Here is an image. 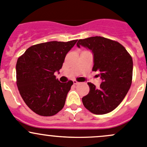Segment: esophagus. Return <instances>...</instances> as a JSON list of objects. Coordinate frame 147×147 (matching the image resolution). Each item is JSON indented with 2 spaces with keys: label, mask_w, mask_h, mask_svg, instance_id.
Instances as JSON below:
<instances>
[{
  "label": "esophagus",
  "mask_w": 147,
  "mask_h": 147,
  "mask_svg": "<svg viewBox=\"0 0 147 147\" xmlns=\"http://www.w3.org/2000/svg\"><path fill=\"white\" fill-rule=\"evenodd\" d=\"M73 83H74V84H78L80 82H78V81H76V80H73Z\"/></svg>",
  "instance_id": "obj_1"
}]
</instances>
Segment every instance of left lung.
<instances>
[{"label": "left lung", "instance_id": "1", "mask_svg": "<svg viewBox=\"0 0 147 147\" xmlns=\"http://www.w3.org/2000/svg\"><path fill=\"white\" fill-rule=\"evenodd\" d=\"M77 46L92 51V71H99L102 82L99 88L88 82L90 92L82 97L86 109L94 115H105L122 102L131 84L133 61L125 47L117 41L100 36L79 40Z\"/></svg>", "mask_w": 147, "mask_h": 147}]
</instances>
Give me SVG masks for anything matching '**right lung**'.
<instances>
[{
  "label": "right lung",
  "instance_id": "right-lung-1",
  "mask_svg": "<svg viewBox=\"0 0 147 147\" xmlns=\"http://www.w3.org/2000/svg\"><path fill=\"white\" fill-rule=\"evenodd\" d=\"M77 41L37 44L28 48L18 59V88L25 103L35 113L44 117L53 116L64 107L73 82H60L54 73L59 72L67 53Z\"/></svg>",
  "mask_w": 147,
  "mask_h": 147
}]
</instances>
